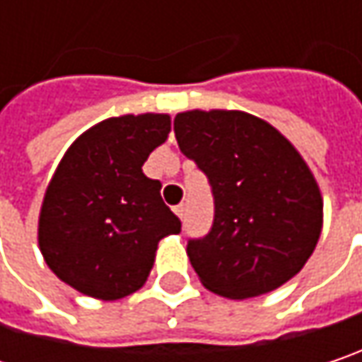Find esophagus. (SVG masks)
Returning a JSON list of instances; mask_svg holds the SVG:
<instances>
[{
    "mask_svg": "<svg viewBox=\"0 0 362 362\" xmlns=\"http://www.w3.org/2000/svg\"><path fill=\"white\" fill-rule=\"evenodd\" d=\"M175 214L183 220V216H185V208H183V204H181V206H175Z\"/></svg>",
    "mask_w": 362,
    "mask_h": 362,
    "instance_id": "1",
    "label": "esophagus"
}]
</instances>
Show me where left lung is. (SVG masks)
I'll list each match as a JSON object with an SVG mask.
<instances>
[{"label": "left lung", "instance_id": "1", "mask_svg": "<svg viewBox=\"0 0 362 362\" xmlns=\"http://www.w3.org/2000/svg\"><path fill=\"white\" fill-rule=\"evenodd\" d=\"M175 138L214 195L210 233L187 243L202 284L251 298L297 276L323 226L322 192L297 148L268 121L222 109L179 113Z\"/></svg>", "mask_w": 362, "mask_h": 362}]
</instances>
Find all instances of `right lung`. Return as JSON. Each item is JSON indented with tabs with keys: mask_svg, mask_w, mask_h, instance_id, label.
I'll return each mask as SVG.
<instances>
[{
	"mask_svg": "<svg viewBox=\"0 0 362 362\" xmlns=\"http://www.w3.org/2000/svg\"><path fill=\"white\" fill-rule=\"evenodd\" d=\"M168 132L165 113L111 117L59 160L40 206L39 247L53 274L78 293L117 300L140 291L158 241L181 230L160 181L142 170Z\"/></svg>",
	"mask_w": 362,
	"mask_h": 362,
	"instance_id": "1",
	"label": "right lung"
}]
</instances>
